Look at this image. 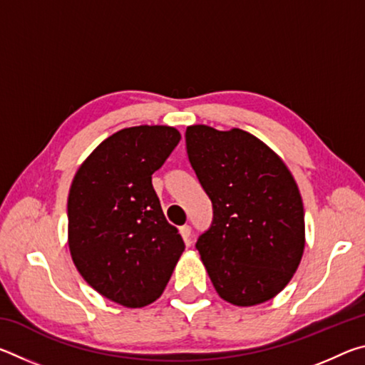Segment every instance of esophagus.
Segmentation results:
<instances>
[{
	"label": "esophagus",
	"instance_id": "1",
	"mask_svg": "<svg viewBox=\"0 0 365 365\" xmlns=\"http://www.w3.org/2000/svg\"><path fill=\"white\" fill-rule=\"evenodd\" d=\"M180 235L185 240V243L190 245L191 243V227L190 225H183L180 227Z\"/></svg>",
	"mask_w": 365,
	"mask_h": 365
}]
</instances>
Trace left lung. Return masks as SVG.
<instances>
[{"label":"left lung","instance_id":"1","mask_svg":"<svg viewBox=\"0 0 365 365\" xmlns=\"http://www.w3.org/2000/svg\"><path fill=\"white\" fill-rule=\"evenodd\" d=\"M187 153L212 201V225L196 243L215 292L233 306L275 298L293 279L306 245L304 207L292 172L242 128L190 125Z\"/></svg>","mask_w":365,"mask_h":365}]
</instances>
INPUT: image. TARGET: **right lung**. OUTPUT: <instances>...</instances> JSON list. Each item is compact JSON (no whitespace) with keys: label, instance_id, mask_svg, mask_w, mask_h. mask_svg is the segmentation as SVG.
Here are the masks:
<instances>
[{"label":"right lung","instance_id":"right-lung-1","mask_svg":"<svg viewBox=\"0 0 365 365\" xmlns=\"http://www.w3.org/2000/svg\"><path fill=\"white\" fill-rule=\"evenodd\" d=\"M178 141L180 132L169 125L122 128L73 175L67 200L72 261L91 288L123 307L156 301L185 251L151 183Z\"/></svg>","mask_w":365,"mask_h":365}]
</instances>
